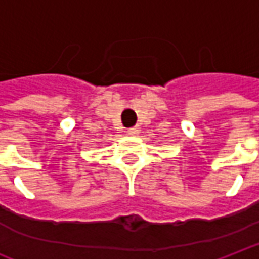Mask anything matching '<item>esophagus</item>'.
<instances>
[{
  "mask_svg": "<svg viewBox=\"0 0 259 259\" xmlns=\"http://www.w3.org/2000/svg\"><path fill=\"white\" fill-rule=\"evenodd\" d=\"M138 133H140V127L138 126H133V127L127 129V134H130V136H137Z\"/></svg>",
  "mask_w": 259,
  "mask_h": 259,
  "instance_id": "1",
  "label": "esophagus"
}]
</instances>
